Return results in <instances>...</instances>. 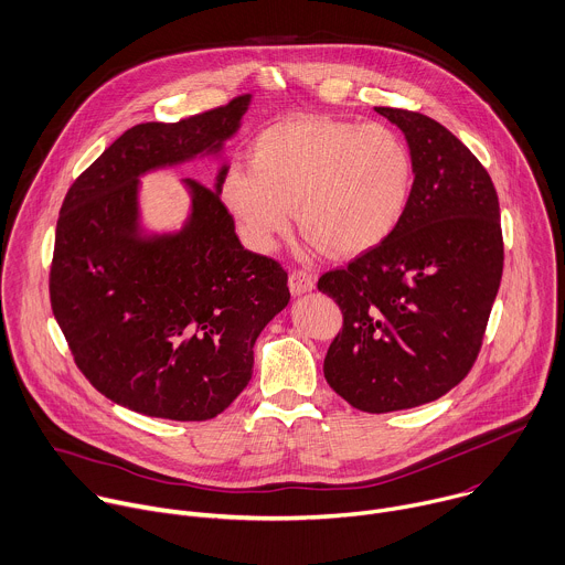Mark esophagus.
Masks as SVG:
<instances>
[{
    "mask_svg": "<svg viewBox=\"0 0 565 565\" xmlns=\"http://www.w3.org/2000/svg\"><path fill=\"white\" fill-rule=\"evenodd\" d=\"M316 287V278L302 269H294L289 274V291L294 296H302V294H309L311 289Z\"/></svg>",
    "mask_w": 565,
    "mask_h": 565,
    "instance_id": "esophagus-1",
    "label": "esophagus"
}]
</instances>
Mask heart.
<instances>
[{
	"label": "heart",
	"mask_w": 565,
	"mask_h": 565,
	"mask_svg": "<svg viewBox=\"0 0 565 565\" xmlns=\"http://www.w3.org/2000/svg\"><path fill=\"white\" fill-rule=\"evenodd\" d=\"M252 169L220 175V198L254 252H271L291 227L333 256L381 245L403 220L414 162L405 140L383 125L298 118L260 131Z\"/></svg>",
	"instance_id": "obj_1"
}]
</instances>
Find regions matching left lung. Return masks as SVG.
Wrapping results in <instances>:
<instances>
[{
    "label": "left lung",
    "mask_w": 565,
    "mask_h": 565,
    "mask_svg": "<svg viewBox=\"0 0 565 565\" xmlns=\"http://www.w3.org/2000/svg\"><path fill=\"white\" fill-rule=\"evenodd\" d=\"M414 162L398 227L318 291L343 309L324 356L329 387L370 414L418 407L459 385L477 361L503 274L497 189L472 151L436 120L376 106Z\"/></svg>",
    "instance_id": "8db88e82"
}]
</instances>
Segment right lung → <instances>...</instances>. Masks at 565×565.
I'll return each mask as SVG.
<instances>
[{
    "label": "right lung",
    "instance_id": "obj_1",
    "mask_svg": "<svg viewBox=\"0 0 565 565\" xmlns=\"http://www.w3.org/2000/svg\"><path fill=\"white\" fill-rule=\"evenodd\" d=\"M252 95L189 120L125 131L68 189L55 230L51 307L77 367L134 412L206 420L254 372V345L289 302L287 271L247 252L217 182ZM198 157L221 160L213 190L183 179L180 231L141 220L139 178Z\"/></svg>",
    "mask_w": 565,
    "mask_h": 565
}]
</instances>
